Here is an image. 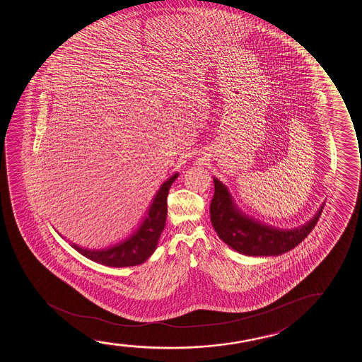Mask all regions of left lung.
<instances>
[{
	"label": "left lung",
	"mask_w": 362,
	"mask_h": 362,
	"mask_svg": "<svg viewBox=\"0 0 362 362\" xmlns=\"http://www.w3.org/2000/svg\"><path fill=\"white\" fill-rule=\"evenodd\" d=\"M214 187L215 192L210 203L214 228L223 243L248 256H277L291 251L312 233L322 215V206L309 223L292 230L261 225L238 211L220 180L214 179Z\"/></svg>",
	"instance_id": "left-lung-1"
}]
</instances>
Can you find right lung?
<instances>
[{
    "label": "right lung",
    "mask_w": 362,
    "mask_h": 362,
    "mask_svg": "<svg viewBox=\"0 0 362 362\" xmlns=\"http://www.w3.org/2000/svg\"><path fill=\"white\" fill-rule=\"evenodd\" d=\"M177 177L178 174H174L160 187L142 226L124 243L98 251L81 248L74 243L71 246L85 257L110 267H129L144 263L154 252L163 231L167 218V197Z\"/></svg>",
    "instance_id": "add662e5"
}]
</instances>
